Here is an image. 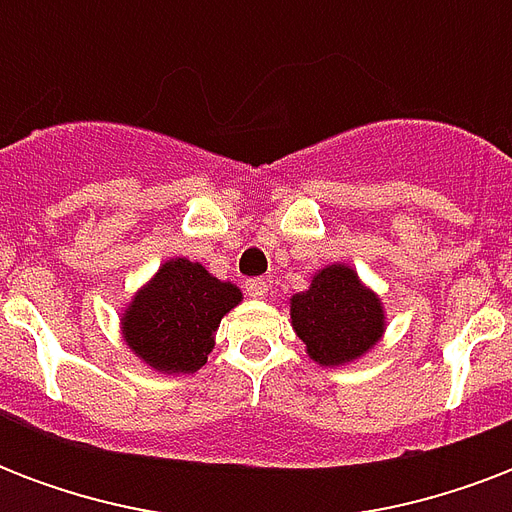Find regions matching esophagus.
Masks as SVG:
<instances>
[{"label":"esophagus","mask_w":512,"mask_h":512,"mask_svg":"<svg viewBox=\"0 0 512 512\" xmlns=\"http://www.w3.org/2000/svg\"><path fill=\"white\" fill-rule=\"evenodd\" d=\"M244 289H247L249 297L260 300V297H265V292H268V281H265V279H249L247 284H244Z\"/></svg>","instance_id":"esophagus-1"}]
</instances>
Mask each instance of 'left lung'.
<instances>
[{
	"instance_id": "8db88e82",
	"label": "left lung",
	"mask_w": 512,
	"mask_h": 512,
	"mask_svg": "<svg viewBox=\"0 0 512 512\" xmlns=\"http://www.w3.org/2000/svg\"><path fill=\"white\" fill-rule=\"evenodd\" d=\"M292 327L313 361L340 366L372 348L382 335V305L345 265L313 276L308 292L292 297Z\"/></svg>"
}]
</instances>
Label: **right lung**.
Here are the masks:
<instances>
[{
  "instance_id": "obj_1",
  "label": "right lung",
  "mask_w": 512,
  "mask_h": 512,
  "mask_svg": "<svg viewBox=\"0 0 512 512\" xmlns=\"http://www.w3.org/2000/svg\"><path fill=\"white\" fill-rule=\"evenodd\" d=\"M241 292L204 271V265L175 257L138 292L124 313V337L148 366L159 372H196L207 364L217 324Z\"/></svg>"
}]
</instances>
